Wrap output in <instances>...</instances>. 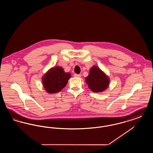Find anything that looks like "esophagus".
<instances>
[{
  "label": "esophagus",
  "instance_id": "obj_1",
  "mask_svg": "<svg viewBox=\"0 0 153 153\" xmlns=\"http://www.w3.org/2000/svg\"><path fill=\"white\" fill-rule=\"evenodd\" d=\"M74 76L76 77H81V74H74Z\"/></svg>",
  "mask_w": 153,
  "mask_h": 153
}]
</instances>
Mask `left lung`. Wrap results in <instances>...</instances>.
Instances as JSON below:
<instances>
[{"mask_svg":"<svg viewBox=\"0 0 153 153\" xmlns=\"http://www.w3.org/2000/svg\"><path fill=\"white\" fill-rule=\"evenodd\" d=\"M85 82L94 92H102L108 87L109 79L100 68L94 66L90 69Z\"/></svg>","mask_w":153,"mask_h":153,"instance_id":"obj_1","label":"left lung"}]
</instances>
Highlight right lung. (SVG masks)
<instances>
[{
    "mask_svg": "<svg viewBox=\"0 0 153 153\" xmlns=\"http://www.w3.org/2000/svg\"><path fill=\"white\" fill-rule=\"evenodd\" d=\"M71 76V73H65L62 67L52 68L42 79L44 88L49 94L57 93L65 87Z\"/></svg>",
    "mask_w": 153,
    "mask_h": 153,
    "instance_id": "obj_1",
    "label": "right lung"
}]
</instances>
